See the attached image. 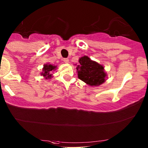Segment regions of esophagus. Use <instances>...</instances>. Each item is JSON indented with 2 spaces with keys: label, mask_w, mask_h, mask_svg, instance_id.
Instances as JSON below:
<instances>
[{
  "label": "esophagus",
  "mask_w": 148,
  "mask_h": 148,
  "mask_svg": "<svg viewBox=\"0 0 148 148\" xmlns=\"http://www.w3.org/2000/svg\"><path fill=\"white\" fill-rule=\"evenodd\" d=\"M63 61H64V62H65V63H69V60L68 59V58H64Z\"/></svg>",
  "instance_id": "34e87169"
}]
</instances>
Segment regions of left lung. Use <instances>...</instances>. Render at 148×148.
Instances as JSON below:
<instances>
[{
    "instance_id": "8db88e82",
    "label": "left lung",
    "mask_w": 148,
    "mask_h": 148,
    "mask_svg": "<svg viewBox=\"0 0 148 148\" xmlns=\"http://www.w3.org/2000/svg\"><path fill=\"white\" fill-rule=\"evenodd\" d=\"M77 70L78 77L92 86H99L106 80V74L103 70V66L91 60L88 56H84L79 60Z\"/></svg>"
}]
</instances>
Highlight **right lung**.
Segmentation results:
<instances>
[{
  "label": "right lung",
  "instance_id": "1",
  "mask_svg": "<svg viewBox=\"0 0 148 148\" xmlns=\"http://www.w3.org/2000/svg\"><path fill=\"white\" fill-rule=\"evenodd\" d=\"M56 68V66H53L51 64H45L43 68V72L42 73L41 75H43L46 79H49V78L51 77V73L53 71H54V69Z\"/></svg>",
  "mask_w": 148,
  "mask_h": 148
}]
</instances>
